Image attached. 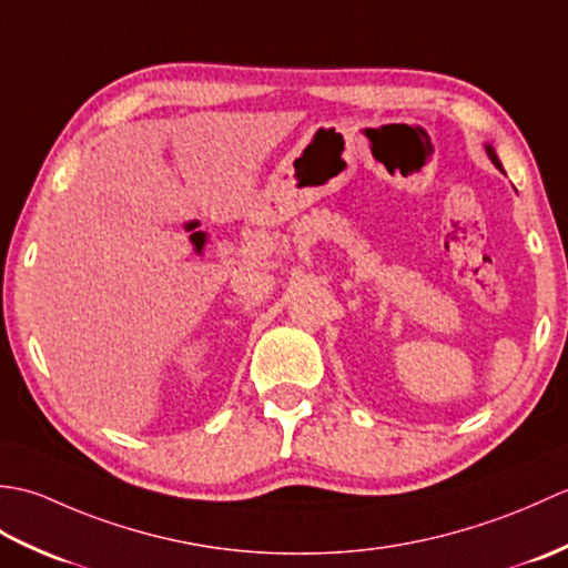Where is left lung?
<instances>
[{
  "label": "left lung",
  "mask_w": 568,
  "mask_h": 568,
  "mask_svg": "<svg viewBox=\"0 0 568 568\" xmlns=\"http://www.w3.org/2000/svg\"><path fill=\"white\" fill-rule=\"evenodd\" d=\"M486 153H488V159L493 161V165H496V168H500V171H503V165H500V161H498V155H496V149H493V146H486Z\"/></svg>",
  "instance_id": "obj_1"
}]
</instances>
